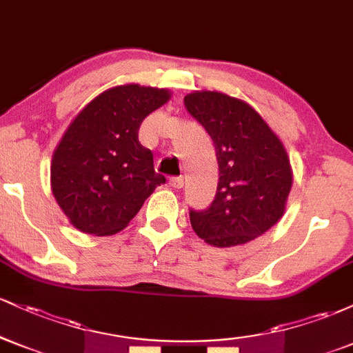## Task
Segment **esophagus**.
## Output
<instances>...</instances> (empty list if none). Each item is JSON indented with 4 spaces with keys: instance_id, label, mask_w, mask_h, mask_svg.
<instances>
[{
    "instance_id": "esophagus-1",
    "label": "esophagus",
    "mask_w": 353,
    "mask_h": 353,
    "mask_svg": "<svg viewBox=\"0 0 353 353\" xmlns=\"http://www.w3.org/2000/svg\"><path fill=\"white\" fill-rule=\"evenodd\" d=\"M169 185H171V188H174V189H181L182 185H184V177H182V176L171 177V179H169Z\"/></svg>"
}]
</instances>
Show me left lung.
<instances>
[{"label":"left lung","instance_id":"8db88e82","mask_svg":"<svg viewBox=\"0 0 353 353\" xmlns=\"http://www.w3.org/2000/svg\"><path fill=\"white\" fill-rule=\"evenodd\" d=\"M184 106L208 131L219 164L217 192L204 210H189L194 232L210 245L247 244L267 232L292 188L289 157L265 121L244 101L196 91Z\"/></svg>","mask_w":353,"mask_h":353}]
</instances>
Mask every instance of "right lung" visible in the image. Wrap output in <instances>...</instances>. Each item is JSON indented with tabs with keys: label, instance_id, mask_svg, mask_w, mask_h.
Returning a JSON list of instances; mask_svg holds the SVG:
<instances>
[{
	"label": "right lung",
	"instance_id": "1",
	"mask_svg": "<svg viewBox=\"0 0 353 353\" xmlns=\"http://www.w3.org/2000/svg\"><path fill=\"white\" fill-rule=\"evenodd\" d=\"M169 91L128 84L108 89L76 116L52 154L51 188L71 224L112 236L139 212L165 177L139 143L141 123Z\"/></svg>",
	"mask_w": 353,
	"mask_h": 353
}]
</instances>
